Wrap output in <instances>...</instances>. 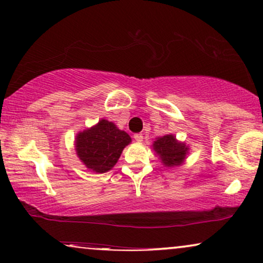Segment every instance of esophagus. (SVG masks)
<instances>
[{"instance_id": "34e87169", "label": "esophagus", "mask_w": 263, "mask_h": 263, "mask_svg": "<svg viewBox=\"0 0 263 263\" xmlns=\"http://www.w3.org/2000/svg\"><path fill=\"white\" fill-rule=\"evenodd\" d=\"M134 139H135L136 142H142L143 135H142V134H135V135H134Z\"/></svg>"}]
</instances>
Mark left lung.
<instances>
[{"label": "left lung", "mask_w": 263, "mask_h": 263, "mask_svg": "<svg viewBox=\"0 0 263 263\" xmlns=\"http://www.w3.org/2000/svg\"><path fill=\"white\" fill-rule=\"evenodd\" d=\"M152 149L165 167L181 166L184 164L190 151L189 146L185 142L178 141L174 134L157 138L152 143Z\"/></svg>", "instance_id": "1"}]
</instances>
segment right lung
<instances>
[{
	"mask_svg": "<svg viewBox=\"0 0 263 263\" xmlns=\"http://www.w3.org/2000/svg\"><path fill=\"white\" fill-rule=\"evenodd\" d=\"M130 142L127 133L102 118L91 128L78 133L74 147L78 158L89 171L105 174L116 165L124 147Z\"/></svg>",
	"mask_w": 263,
	"mask_h": 263,
	"instance_id": "obj_1",
	"label": "right lung"
}]
</instances>
